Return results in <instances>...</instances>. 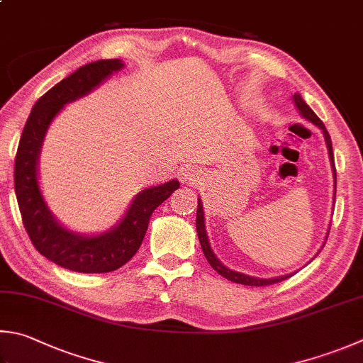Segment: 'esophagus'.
<instances>
[{
  "mask_svg": "<svg viewBox=\"0 0 363 363\" xmlns=\"http://www.w3.org/2000/svg\"><path fill=\"white\" fill-rule=\"evenodd\" d=\"M182 175H183L184 179H186L188 182H196L197 179H199V177H197V172H196L194 169H186Z\"/></svg>",
  "mask_w": 363,
  "mask_h": 363,
  "instance_id": "obj_1",
  "label": "esophagus"
}]
</instances>
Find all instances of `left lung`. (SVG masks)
Segmentation results:
<instances>
[{
	"label": "left lung",
	"mask_w": 363,
	"mask_h": 363,
	"mask_svg": "<svg viewBox=\"0 0 363 363\" xmlns=\"http://www.w3.org/2000/svg\"><path fill=\"white\" fill-rule=\"evenodd\" d=\"M294 102H296V107L298 108V112L302 113V117L306 118L308 121H311L313 125H316L318 128L323 129L324 133V138H325V143H327V148H329V156H330V164H332V169H333V179H335V193H337V170H335V161H333V150H332V140H330V135L327 133V129L324 126V123L319 120V117L316 113H314L311 108L308 107V104L302 99L298 93L294 94ZM196 229H197V235H199V242L202 246V251L205 257H207V261L210 262V265L213 267V269L220 273L221 277H224L225 279H229V281H234L238 284H245V286H269V284H275L283 281V279L289 278L292 275H284V277H278V278H256V277H250V275H245V273L240 272H234L228 269V267L223 265L220 259L215 256V252L211 251L210 248V243H208V237H207V232H205V223H203V207H202V201L197 199V213H196ZM327 240V237H325Z\"/></svg>",
	"instance_id": "left-lung-1"
}]
</instances>
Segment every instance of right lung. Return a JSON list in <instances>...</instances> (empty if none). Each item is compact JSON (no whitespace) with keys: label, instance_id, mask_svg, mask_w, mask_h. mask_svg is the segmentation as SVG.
Masks as SVG:
<instances>
[{"label":"right lung","instance_id":"right-lung-1","mask_svg":"<svg viewBox=\"0 0 363 363\" xmlns=\"http://www.w3.org/2000/svg\"><path fill=\"white\" fill-rule=\"evenodd\" d=\"M123 66L115 58L79 67L38 99L20 135L13 183L23 225L40 255L72 272L106 273L125 265L140 248L156 207L180 188L179 180H170L140 191L125 218L99 235H82L63 228L47 207L39 189L38 161L49 125L67 102L85 96Z\"/></svg>","mask_w":363,"mask_h":363}]
</instances>
